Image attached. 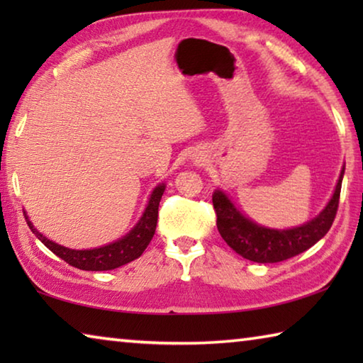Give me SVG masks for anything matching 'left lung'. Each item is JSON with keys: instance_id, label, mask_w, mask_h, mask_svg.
Instances as JSON below:
<instances>
[{"instance_id": "8db88e82", "label": "left lung", "mask_w": 363, "mask_h": 363, "mask_svg": "<svg viewBox=\"0 0 363 363\" xmlns=\"http://www.w3.org/2000/svg\"><path fill=\"white\" fill-rule=\"evenodd\" d=\"M342 174L344 169L325 210L307 224L288 230L266 229L255 224L245 218L220 190H216L213 194V206L220 237L235 253L255 262H280L303 253L320 240L333 224L340 206Z\"/></svg>"}]
</instances>
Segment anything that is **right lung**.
<instances>
[{
    "instance_id": "right-lung-1",
    "label": "right lung",
    "mask_w": 363,
    "mask_h": 363,
    "mask_svg": "<svg viewBox=\"0 0 363 363\" xmlns=\"http://www.w3.org/2000/svg\"><path fill=\"white\" fill-rule=\"evenodd\" d=\"M164 192V186H160L153 190L152 196L149 200V206L145 208L143 218L138 223V225L123 237L121 240L106 245V247L94 248V250H70L60 245L48 240L41 233L35 229L33 224L30 223L28 218H26L27 224L36 237L40 238L41 243L52 251L54 255L59 256L70 266L82 269V270H112L125 264L131 262L144 253L147 245L150 243L153 233L157 229V219H158V205L162 200V195Z\"/></svg>"
}]
</instances>
